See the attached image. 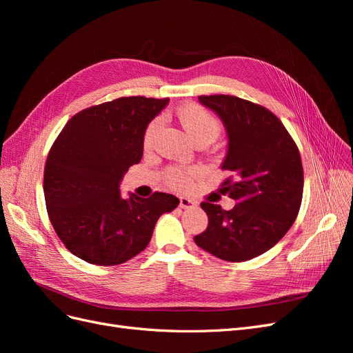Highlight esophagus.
Here are the masks:
<instances>
[{
	"label": "esophagus",
	"mask_w": 353,
	"mask_h": 353,
	"mask_svg": "<svg viewBox=\"0 0 353 353\" xmlns=\"http://www.w3.org/2000/svg\"><path fill=\"white\" fill-rule=\"evenodd\" d=\"M179 206L183 209H191V208H196L197 203L194 200L188 199V197H181L179 199Z\"/></svg>",
	"instance_id": "obj_1"
}]
</instances>
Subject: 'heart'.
<instances>
[{"label":"heart","mask_w":353,"mask_h":353,"mask_svg":"<svg viewBox=\"0 0 353 353\" xmlns=\"http://www.w3.org/2000/svg\"><path fill=\"white\" fill-rule=\"evenodd\" d=\"M175 116L179 121V123L183 125V128L187 131V134L193 138L196 143L201 140L213 141L221 132V122L208 109H205L200 104L187 103V104L179 105V108L175 110ZM160 125H162V122H160L159 117H156V119H153L147 125L144 137H143V144L147 150L148 148H152L153 144L156 143V138L160 131ZM197 174H199L197 169L172 166L165 170L163 176L168 187L178 191H184L191 187L193 179Z\"/></svg>","instance_id":"b5f03b06"}]
</instances>
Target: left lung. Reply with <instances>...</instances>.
I'll return each instance as SVG.
<instances>
[{
	"label": "left lung",
	"mask_w": 353,
	"mask_h": 353,
	"mask_svg": "<svg viewBox=\"0 0 353 353\" xmlns=\"http://www.w3.org/2000/svg\"><path fill=\"white\" fill-rule=\"evenodd\" d=\"M225 126L228 150L221 166L230 176L222 194L231 210L203 201L208 228L194 237L203 250L228 262L256 258L279 243L301 209L303 168L297 145L281 121L259 104L234 95H200Z\"/></svg>",
	"instance_id": "8db88e82"
}]
</instances>
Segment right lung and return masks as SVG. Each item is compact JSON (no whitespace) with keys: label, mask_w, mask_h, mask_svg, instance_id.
<instances>
[{"label":"right lung","mask_w":353,"mask_h":353,"mask_svg":"<svg viewBox=\"0 0 353 353\" xmlns=\"http://www.w3.org/2000/svg\"><path fill=\"white\" fill-rule=\"evenodd\" d=\"M169 99L121 97L85 109L65 125L48 153L44 196L50 221L69 252L112 266L152 240L157 219L179 200L166 193L121 196V181L143 157L147 125Z\"/></svg>","instance_id":"obj_1"}]
</instances>
